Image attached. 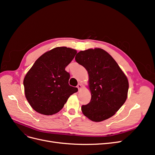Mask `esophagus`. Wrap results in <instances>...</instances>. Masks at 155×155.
I'll list each match as a JSON object with an SVG mask.
<instances>
[{"label":"esophagus","mask_w":155,"mask_h":155,"mask_svg":"<svg viewBox=\"0 0 155 155\" xmlns=\"http://www.w3.org/2000/svg\"><path fill=\"white\" fill-rule=\"evenodd\" d=\"M77 88H78V90L79 91V90H80V89L81 88V84H78V85H77Z\"/></svg>","instance_id":"34e87169"}]
</instances>
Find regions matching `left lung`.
<instances>
[{"mask_svg": "<svg viewBox=\"0 0 155 155\" xmlns=\"http://www.w3.org/2000/svg\"><path fill=\"white\" fill-rule=\"evenodd\" d=\"M75 59L86 68L90 79L91 100L82 105L83 114L94 121L110 118L126 101L127 78L112 56L101 48L80 51Z\"/></svg>", "mask_w": 155, "mask_h": 155, "instance_id": "obj_1", "label": "left lung"}]
</instances>
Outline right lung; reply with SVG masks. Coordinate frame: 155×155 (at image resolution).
I'll list each match as a JSON object with an SVG mask.
<instances>
[{"mask_svg":"<svg viewBox=\"0 0 155 155\" xmlns=\"http://www.w3.org/2000/svg\"><path fill=\"white\" fill-rule=\"evenodd\" d=\"M76 53L70 48L56 47L35 61L23 81L26 99L35 111L45 115L57 113L78 92L68 84L70 76L65 70Z\"/></svg>","mask_w":155,"mask_h":155,"instance_id":"1","label":"right lung"}]
</instances>
